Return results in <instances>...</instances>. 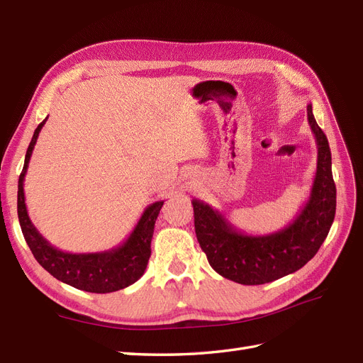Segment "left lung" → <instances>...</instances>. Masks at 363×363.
I'll return each mask as SVG.
<instances>
[{
    "label": "left lung",
    "instance_id": "1",
    "mask_svg": "<svg viewBox=\"0 0 363 363\" xmlns=\"http://www.w3.org/2000/svg\"><path fill=\"white\" fill-rule=\"evenodd\" d=\"M307 121L318 145L316 172L309 200L289 225L268 235H247L221 212L192 200L196 239L219 276L240 284L269 283L303 268L323 245L335 219L336 186L330 147L312 104H307Z\"/></svg>",
    "mask_w": 363,
    "mask_h": 363
}]
</instances>
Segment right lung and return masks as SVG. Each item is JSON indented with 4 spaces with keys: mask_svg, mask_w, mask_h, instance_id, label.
Segmentation results:
<instances>
[{
    "mask_svg": "<svg viewBox=\"0 0 363 363\" xmlns=\"http://www.w3.org/2000/svg\"><path fill=\"white\" fill-rule=\"evenodd\" d=\"M45 121L47 118L38 125L31 138L24 168L18 182V218L26 242L42 268H45L52 277L72 288L95 294L124 289L138 281L147 269L151 256V239L155 233V224L163 201L150 204L142 213L133 232L123 244L112 250L100 252H68L51 245L33 225L24 195V179L28 162Z\"/></svg>",
    "mask_w": 363,
    "mask_h": 363,
    "instance_id": "add662e5",
    "label": "right lung"
}]
</instances>
